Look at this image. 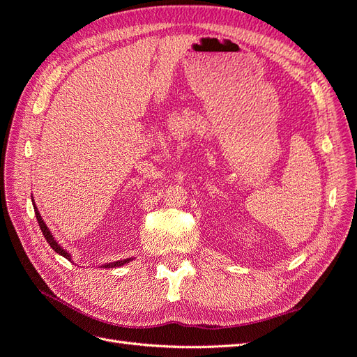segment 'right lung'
Returning <instances> with one entry per match:
<instances>
[{
    "label": "right lung",
    "mask_w": 357,
    "mask_h": 357,
    "mask_svg": "<svg viewBox=\"0 0 357 357\" xmlns=\"http://www.w3.org/2000/svg\"><path fill=\"white\" fill-rule=\"evenodd\" d=\"M32 205H34L36 218H37V222H38V225H40V229H41L43 235H45L46 241L50 244V247H52L53 250H55L56 253H59L61 256H63L66 259H70V261H71V255H70V253H67V250H63V248L56 243L55 236L52 235V232H50V231H49V228H47V225L45 223V220L41 219V214H40V211H38V210H37V207H36L34 199H32ZM128 262H131V259H129V257H128V259H122V261L112 262V264H105V265H102V268H116V266H122V265H125V264H128Z\"/></svg>",
    "instance_id": "obj_1"
}]
</instances>
